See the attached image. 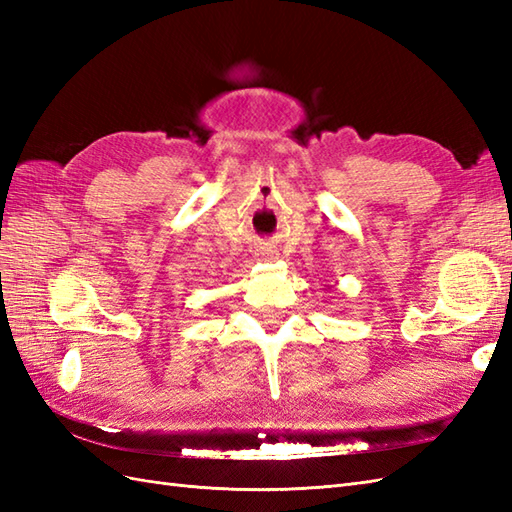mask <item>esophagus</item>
Returning a JSON list of instances; mask_svg holds the SVG:
<instances>
[{
    "instance_id": "1",
    "label": "esophagus",
    "mask_w": 512,
    "mask_h": 512,
    "mask_svg": "<svg viewBox=\"0 0 512 512\" xmlns=\"http://www.w3.org/2000/svg\"><path fill=\"white\" fill-rule=\"evenodd\" d=\"M258 256H260L262 260H273V258H277L275 250H271V247H260V250H258Z\"/></svg>"
}]
</instances>
